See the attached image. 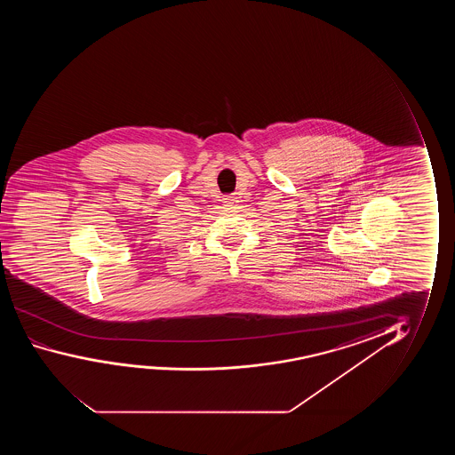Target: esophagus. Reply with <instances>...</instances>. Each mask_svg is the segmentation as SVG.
Listing matches in <instances>:
<instances>
[{"label": "esophagus", "mask_w": 455, "mask_h": 455, "mask_svg": "<svg viewBox=\"0 0 455 455\" xmlns=\"http://www.w3.org/2000/svg\"><path fill=\"white\" fill-rule=\"evenodd\" d=\"M222 200H224L225 206H233L237 202L236 197H235V196H225L224 199Z\"/></svg>", "instance_id": "obj_1"}]
</instances>
